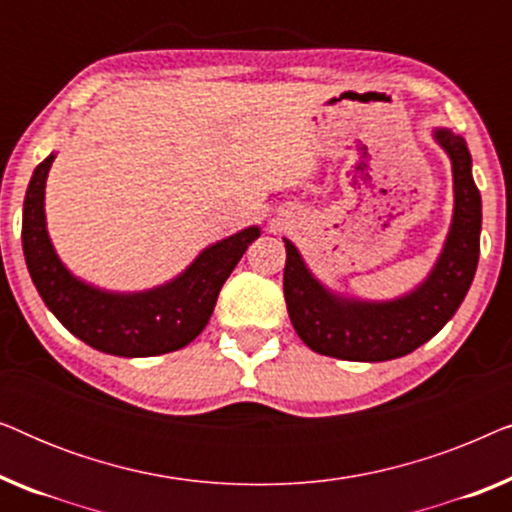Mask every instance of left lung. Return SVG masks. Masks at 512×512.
<instances>
[{"label":"left lung","mask_w":512,"mask_h":512,"mask_svg":"<svg viewBox=\"0 0 512 512\" xmlns=\"http://www.w3.org/2000/svg\"><path fill=\"white\" fill-rule=\"evenodd\" d=\"M436 139L452 160L454 216L436 268L408 296L387 303L335 296L312 277L298 249L284 240L286 310L312 352L345 361L398 359L431 340L466 298L480 256L482 200L466 139L443 128L436 130Z\"/></svg>","instance_id":"1"}]
</instances>
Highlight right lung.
<instances>
[{
    "label": "right lung",
    "mask_w": 512,
    "mask_h": 512,
    "mask_svg": "<svg viewBox=\"0 0 512 512\" xmlns=\"http://www.w3.org/2000/svg\"><path fill=\"white\" fill-rule=\"evenodd\" d=\"M53 153L37 165L23 205V254L39 296L62 326L93 349L114 356L177 352L198 338L216 298L251 242L261 235L244 228L212 244L177 279L158 289L114 293L76 279L55 254L46 230L44 188Z\"/></svg>",
    "instance_id": "obj_1"
}]
</instances>
